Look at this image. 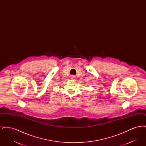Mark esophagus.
<instances>
[{
  "instance_id": "esophagus-1",
  "label": "esophagus",
  "mask_w": 146,
  "mask_h": 146,
  "mask_svg": "<svg viewBox=\"0 0 146 146\" xmlns=\"http://www.w3.org/2000/svg\"><path fill=\"white\" fill-rule=\"evenodd\" d=\"M70 79H73V80H74L76 79V76L74 75H72L71 77H70Z\"/></svg>"
}]
</instances>
